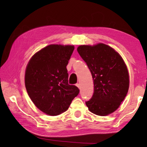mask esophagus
Instances as JSON below:
<instances>
[{
  "label": "esophagus",
  "mask_w": 147,
  "mask_h": 147,
  "mask_svg": "<svg viewBox=\"0 0 147 147\" xmlns=\"http://www.w3.org/2000/svg\"><path fill=\"white\" fill-rule=\"evenodd\" d=\"M76 86H77V87H78V88L80 89V84H78V83H77L76 84Z\"/></svg>",
  "instance_id": "1"
}]
</instances>
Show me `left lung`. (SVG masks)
<instances>
[{
    "instance_id": "8db88e82",
    "label": "left lung",
    "mask_w": 147,
    "mask_h": 147,
    "mask_svg": "<svg viewBox=\"0 0 147 147\" xmlns=\"http://www.w3.org/2000/svg\"><path fill=\"white\" fill-rule=\"evenodd\" d=\"M77 51L93 79V94L86 102L89 110L100 116L114 112L129 88L128 71L123 59L113 48L103 43L80 45Z\"/></svg>"
}]
</instances>
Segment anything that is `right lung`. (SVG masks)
<instances>
[{"label":"right lung","mask_w":147,"mask_h":147,"mask_svg":"<svg viewBox=\"0 0 147 147\" xmlns=\"http://www.w3.org/2000/svg\"><path fill=\"white\" fill-rule=\"evenodd\" d=\"M73 45H50L30 59L24 82L30 98L37 108L51 116L69 108L79 89L68 83L67 65Z\"/></svg>","instance_id":"right-lung-1"}]
</instances>
